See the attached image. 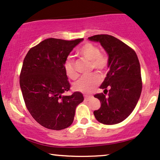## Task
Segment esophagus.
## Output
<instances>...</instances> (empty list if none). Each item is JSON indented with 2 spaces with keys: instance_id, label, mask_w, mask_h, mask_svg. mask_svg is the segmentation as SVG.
Segmentation results:
<instances>
[{
  "instance_id": "1",
  "label": "esophagus",
  "mask_w": 160,
  "mask_h": 160,
  "mask_svg": "<svg viewBox=\"0 0 160 160\" xmlns=\"http://www.w3.org/2000/svg\"><path fill=\"white\" fill-rule=\"evenodd\" d=\"M93 97V96L92 95H85L84 96V98H85V100H86V101H88L90 98H92Z\"/></svg>"
}]
</instances>
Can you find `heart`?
Listing matches in <instances>:
<instances>
[{
	"instance_id": "heart-1",
	"label": "heart",
	"mask_w": 160,
	"mask_h": 160,
	"mask_svg": "<svg viewBox=\"0 0 160 160\" xmlns=\"http://www.w3.org/2000/svg\"><path fill=\"white\" fill-rule=\"evenodd\" d=\"M79 54L87 60L90 61V69H96L99 72H103L108 66V58L103 53H100L97 46L90 42H86L79 50ZM65 74L69 78L75 80L78 74L75 68V62L72 59L68 58L64 63ZM100 78L95 73L83 75L73 85L76 91L89 93L99 84Z\"/></svg>"
}]
</instances>
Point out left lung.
I'll use <instances>...</instances> for the list:
<instances>
[{
  "label": "left lung",
  "mask_w": 160,
  "mask_h": 160,
  "mask_svg": "<svg viewBox=\"0 0 160 160\" xmlns=\"http://www.w3.org/2000/svg\"><path fill=\"white\" fill-rule=\"evenodd\" d=\"M88 38L99 42L109 57V72L100 86L104 93L108 88V96L103 93L95 95L101 105L94 115L102 124H118L131 114L141 95L139 61L133 50L114 36L101 34Z\"/></svg>",
  "instance_id": "obj_1"
}]
</instances>
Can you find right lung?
Here are the masks:
<instances>
[{"label": "right lung", "instance_id": "add662e5", "mask_svg": "<svg viewBox=\"0 0 160 160\" xmlns=\"http://www.w3.org/2000/svg\"><path fill=\"white\" fill-rule=\"evenodd\" d=\"M82 40L47 38L30 49L23 62L20 87L25 104L32 118L50 130L68 128L84 100L80 92L62 95L70 89L64 63Z\"/></svg>", "mask_w": 160, "mask_h": 160}]
</instances>
